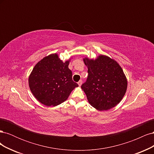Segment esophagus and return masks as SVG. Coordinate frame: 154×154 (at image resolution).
<instances>
[{"instance_id": "34e87169", "label": "esophagus", "mask_w": 154, "mask_h": 154, "mask_svg": "<svg viewBox=\"0 0 154 154\" xmlns=\"http://www.w3.org/2000/svg\"><path fill=\"white\" fill-rule=\"evenodd\" d=\"M78 85L79 86H81L82 85V80H80V81H79L78 82Z\"/></svg>"}]
</instances>
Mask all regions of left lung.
<instances>
[{
    "label": "left lung",
    "mask_w": 154,
    "mask_h": 154,
    "mask_svg": "<svg viewBox=\"0 0 154 154\" xmlns=\"http://www.w3.org/2000/svg\"><path fill=\"white\" fill-rule=\"evenodd\" d=\"M88 67L86 82L82 85L91 105L99 110L113 108L122 100L127 88L123 69L115 60L104 55L96 60L83 59Z\"/></svg>",
    "instance_id": "1"
}]
</instances>
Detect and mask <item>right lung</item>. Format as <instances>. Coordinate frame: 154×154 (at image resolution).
<instances>
[{
	"label": "right lung",
	"instance_id": "right-lung-1",
	"mask_svg": "<svg viewBox=\"0 0 154 154\" xmlns=\"http://www.w3.org/2000/svg\"><path fill=\"white\" fill-rule=\"evenodd\" d=\"M69 63V61L63 63L57 54H52L36 64L29 77V85L40 103L49 106L61 104L78 87L72 80Z\"/></svg>",
	"mask_w": 154,
	"mask_h": 154
}]
</instances>
